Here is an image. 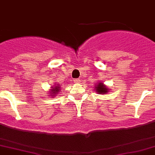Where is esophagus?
<instances>
[{
	"mask_svg": "<svg viewBox=\"0 0 155 155\" xmlns=\"http://www.w3.org/2000/svg\"><path fill=\"white\" fill-rule=\"evenodd\" d=\"M74 81L75 83H79L81 81V80L79 78H76V79H74Z\"/></svg>",
	"mask_w": 155,
	"mask_h": 155,
	"instance_id": "34e87169",
	"label": "esophagus"
}]
</instances>
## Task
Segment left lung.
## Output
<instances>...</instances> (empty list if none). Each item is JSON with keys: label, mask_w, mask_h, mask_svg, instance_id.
Segmentation results:
<instances>
[{"label": "left lung", "mask_w": 155, "mask_h": 155, "mask_svg": "<svg viewBox=\"0 0 155 155\" xmlns=\"http://www.w3.org/2000/svg\"><path fill=\"white\" fill-rule=\"evenodd\" d=\"M95 89H96V92H97L99 94H106L108 92V88L103 83H98V84L96 85Z\"/></svg>", "instance_id": "1"}]
</instances>
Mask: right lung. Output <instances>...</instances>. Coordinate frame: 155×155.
<instances>
[{"mask_svg":"<svg viewBox=\"0 0 155 155\" xmlns=\"http://www.w3.org/2000/svg\"><path fill=\"white\" fill-rule=\"evenodd\" d=\"M59 86H60V84L59 85L56 84V85H55V86L51 88V91H50V93L51 94V96H55V94H57L59 92V89H60V87Z\"/></svg>","mask_w":155,"mask_h":155,"instance_id":"add662e5","label":"right lung"}]
</instances>
